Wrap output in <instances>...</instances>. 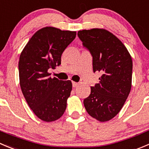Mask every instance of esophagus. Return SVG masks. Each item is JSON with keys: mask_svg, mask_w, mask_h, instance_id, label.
Instances as JSON below:
<instances>
[{"mask_svg": "<svg viewBox=\"0 0 149 149\" xmlns=\"http://www.w3.org/2000/svg\"><path fill=\"white\" fill-rule=\"evenodd\" d=\"M72 84H73V87H76V86L79 85V83H77V82L73 81V82H72Z\"/></svg>", "mask_w": 149, "mask_h": 149, "instance_id": "obj_1", "label": "esophagus"}]
</instances>
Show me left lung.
Returning a JSON list of instances; mask_svg holds the SVG:
<instances>
[{
    "label": "left lung",
    "mask_w": 149,
    "mask_h": 149,
    "mask_svg": "<svg viewBox=\"0 0 149 149\" xmlns=\"http://www.w3.org/2000/svg\"><path fill=\"white\" fill-rule=\"evenodd\" d=\"M78 36L92 54L94 73L102 74L84 105L92 117L107 122L119 113L130 92L132 57L123 43L105 29L79 30Z\"/></svg>",
    "instance_id": "left-lung-1"
}]
</instances>
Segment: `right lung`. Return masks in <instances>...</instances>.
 Here are the masks:
<instances>
[{
	"label": "right lung",
	"mask_w": 149,
	"mask_h": 149,
	"mask_svg": "<svg viewBox=\"0 0 149 149\" xmlns=\"http://www.w3.org/2000/svg\"><path fill=\"white\" fill-rule=\"evenodd\" d=\"M76 36V31L43 27L32 36L20 54L22 92L33 113L44 122L60 119L67 107L71 81L51 78L48 70L61 64L62 54Z\"/></svg>",
	"instance_id": "obj_1"
}]
</instances>
